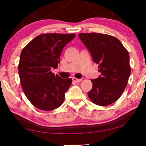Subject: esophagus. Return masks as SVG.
Instances as JSON below:
<instances>
[{
  "label": "esophagus",
  "mask_w": 146,
  "mask_h": 146,
  "mask_svg": "<svg viewBox=\"0 0 146 146\" xmlns=\"http://www.w3.org/2000/svg\"><path fill=\"white\" fill-rule=\"evenodd\" d=\"M72 80L75 82H80L82 81V79H78L76 78H72Z\"/></svg>",
  "instance_id": "34e87169"
}]
</instances>
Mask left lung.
Wrapping results in <instances>:
<instances>
[{
	"label": "left lung",
	"instance_id": "1",
	"mask_svg": "<svg viewBox=\"0 0 146 146\" xmlns=\"http://www.w3.org/2000/svg\"><path fill=\"white\" fill-rule=\"evenodd\" d=\"M78 36L98 64L101 75L92 80L89 98L98 106L110 105L119 98L131 73L128 52L118 39L101 33H80Z\"/></svg>",
	"mask_w": 146,
	"mask_h": 146
}]
</instances>
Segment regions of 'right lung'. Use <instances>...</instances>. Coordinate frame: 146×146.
I'll return each mask as SVG.
<instances>
[{
  "instance_id": "right-lung-1",
  "label": "right lung",
  "mask_w": 146,
  "mask_h": 146,
  "mask_svg": "<svg viewBox=\"0 0 146 146\" xmlns=\"http://www.w3.org/2000/svg\"><path fill=\"white\" fill-rule=\"evenodd\" d=\"M75 34H42L31 40L21 52L19 74L22 88L36 108L50 111L63 103L71 78H61L50 71L56 68L63 48Z\"/></svg>"
}]
</instances>
